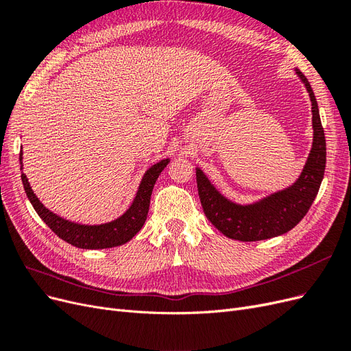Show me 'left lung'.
Returning <instances> with one entry per match:
<instances>
[{
	"mask_svg": "<svg viewBox=\"0 0 351 351\" xmlns=\"http://www.w3.org/2000/svg\"><path fill=\"white\" fill-rule=\"evenodd\" d=\"M297 74L303 80L312 101L313 145L300 178L291 187L254 205L241 206L218 193L205 174L199 168L196 169L197 192L205 215L212 226L230 239L258 241L284 234L303 219L319 192L326 164L325 133L311 83L302 71L297 70Z\"/></svg>",
	"mask_w": 351,
	"mask_h": 351,
	"instance_id": "1",
	"label": "left lung"
}]
</instances>
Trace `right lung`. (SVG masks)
<instances>
[{
	"instance_id": "obj_1",
	"label": "right lung",
	"mask_w": 351,
	"mask_h": 351,
	"mask_svg": "<svg viewBox=\"0 0 351 351\" xmlns=\"http://www.w3.org/2000/svg\"><path fill=\"white\" fill-rule=\"evenodd\" d=\"M20 161H22V154H20ZM167 164L168 159H164V161L158 162L152 168L147 169L139 186V190H137L133 205L129 208V210L119 219L102 226H80L76 224V222H70L67 219L57 217L38 200L35 193L32 192V187L29 186L25 174H22V182L32 206L35 208L42 221L60 239L80 249H107L121 246V244L132 240L143 227L147 217V210H149L151 195L155 182L158 176L167 167Z\"/></svg>"
}]
</instances>
